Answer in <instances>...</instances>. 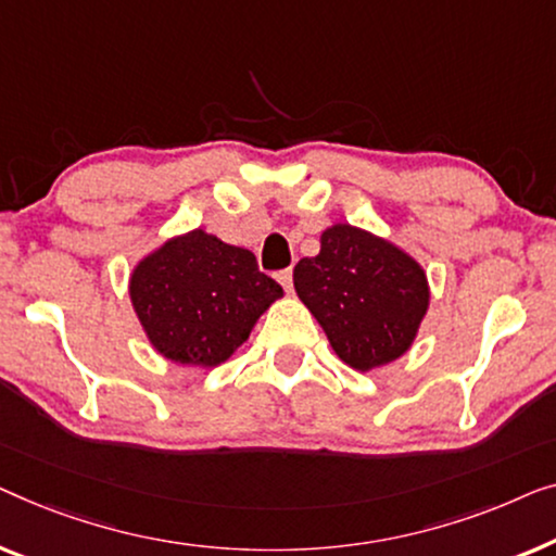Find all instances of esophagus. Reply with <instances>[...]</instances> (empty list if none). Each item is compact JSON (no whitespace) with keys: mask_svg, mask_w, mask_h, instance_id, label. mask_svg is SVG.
Listing matches in <instances>:
<instances>
[{"mask_svg":"<svg viewBox=\"0 0 556 556\" xmlns=\"http://www.w3.org/2000/svg\"><path fill=\"white\" fill-rule=\"evenodd\" d=\"M277 281L281 287H285V292H292V269L277 271Z\"/></svg>","mask_w":556,"mask_h":556,"instance_id":"1","label":"esophagus"}]
</instances>
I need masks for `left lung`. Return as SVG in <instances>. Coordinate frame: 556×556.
<instances>
[{
	"label": "left lung",
	"instance_id": "8db88e82",
	"mask_svg": "<svg viewBox=\"0 0 556 556\" xmlns=\"http://www.w3.org/2000/svg\"><path fill=\"white\" fill-rule=\"evenodd\" d=\"M317 256L294 267V289L334 353L355 370L393 363L428 309L426 271L386 239L350 224L323 233Z\"/></svg>",
	"mask_w": 556,
	"mask_h": 556
}]
</instances>
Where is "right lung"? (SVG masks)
Here are the masks:
<instances>
[{"instance_id": "add662e5", "label": "right lung", "mask_w": 556, "mask_h": 556, "mask_svg": "<svg viewBox=\"0 0 556 556\" xmlns=\"http://www.w3.org/2000/svg\"><path fill=\"white\" fill-rule=\"evenodd\" d=\"M281 296L247 249L191 231L146 256L130 277V300L148 340L184 365L224 363L264 309Z\"/></svg>"}]
</instances>
